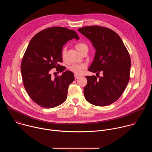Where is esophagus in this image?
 <instances>
[{
    "mask_svg": "<svg viewBox=\"0 0 152 152\" xmlns=\"http://www.w3.org/2000/svg\"><path fill=\"white\" fill-rule=\"evenodd\" d=\"M79 77H80V76H79V75H75V78L76 79H78Z\"/></svg>",
    "mask_w": 152,
    "mask_h": 152,
    "instance_id": "34e87169",
    "label": "esophagus"
}]
</instances>
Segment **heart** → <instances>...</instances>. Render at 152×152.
I'll return each mask as SVG.
<instances>
[{
	"label": "heart",
	"instance_id": "heart-1",
	"mask_svg": "<svg viewBox=\"0 0 152 152\" xmlns=\"http://www.w3.org/2000/svg\"><path fill=\"white\" fill-rule=\"evenodd\" d=\"M75 48L77 50L81 53L83 51L88 50V46L85 43L83 42H78L75 45ZM66 53V48H63L61 51V55L62 58H64ZM86 68V64H76L72 65L69 67V70L73 73L76 75H80L83 73L84 69Z\"/></svg>",
	"mask_w": 152,
	"mask_h": 152
}]
</instances>
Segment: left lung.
Segmentation results:
<instances>
[{
  "mask_svg": "<svg viewBox=\"0 0 152 152\" xmlns=\"http://www.w3.org/2000/svg\"><path fill=\"white\" fill-rule=\"evenodd\" d=\"M78 31L89 39L96 50L94 59L88 71L103 75L86 76L84 87L85 99L99 106L112 104L124 92L130 79L131 61L120 36L114 31L99 26H85Z\"/></svg>",
  "mask_w": 152,
  "mask_h": 152,
  "instance_id": "obj_1",
  "label": "left lung"
}]
</instances>
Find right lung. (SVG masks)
Listing matches in <instances>:
<instances>
[{
  "instance_id": "obj_1",
  "label": "right lung",
  "mask_w": 152,
  "mask_h": 152,
  "mask_svg": "<svg viewBox=\"0 0 152 152\" xmlns=\"http://www.w3.org/2000/svg\"><path fill=\"white\" fill-rule=\"evenodd\" d=\"M77 33L62 27H52L37 33L31 40L21 64V72L25 88L31 99L45 108H52L67 99L69 85L74 80L73 72L59 64L62 62L63 46ZM53 68L62 72L55 79L51 77Z\"/></svg>"
}]
</instances>
